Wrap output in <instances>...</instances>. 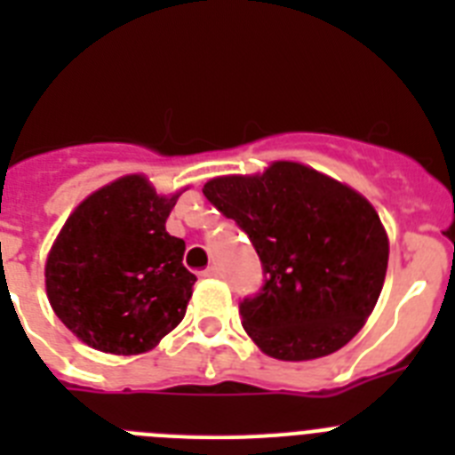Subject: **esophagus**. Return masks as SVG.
Masks as SVG:
<instances>
[{
    "instance_id": "1",
    "label": "esophagus",
    "mask_w": 455,
    "mask_h": 455,
    "mask_svg": "<svg viewBox=\"0 0 455 455\" xmlns=\"http://www.w3.org/2000/svg\"><path fill=\"white\" fill-rule=\"evenodd\" d=\"M219 273H220L219 267H207L203 273H200V275H203V277H216Z\"/></svg>"
}]
</instances>
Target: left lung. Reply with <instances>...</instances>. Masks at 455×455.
Here are the masks:
<instances>
[{"mask_svg":"<svg viewBox=\"0 0 455 455\" xmlns=\"http://www.w3.org/2000/svg\"><path fill=\"white\" fill-rule=\"evenodd\" d=\"M204 198L246 232L264 284L239 303L241 323L277 360L339 351L371 315L389 243L376 209L353 188L291 162L252 178H216Z\"/></svg>","mask_w":455,"mask_h":455,"instance_id":"8db88e82","label":"left lung"}]
</instances>
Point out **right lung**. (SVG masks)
I'll use <instances>...</instances> for the list:
<instances>
[{
    "instance_id": "obj_1",
    "label": "right lung",
    "mask_w": 455,
    "mask_h": 455,
    "mask_svg": "<svg viewBox=\"0 0 455 455\" xmlns=\"http://www.w3.org/2000/svg\"><path fill=\"white\" fill-rule=\"evenodd\" d=\"M178 198L127 175L66 220L47 257V299L84 344L136 355L184 319L196 275L182 264L184 241L166 232Z\"/></svg>"
}]
</instances>
